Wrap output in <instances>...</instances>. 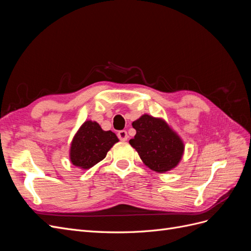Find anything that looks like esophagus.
<instances>
[{
    "label": "esophagus",
    "mask_w": 251,
    "mask_h": 251,
    "mask_svg": "<svg viewBox=\"0 0 251 251\" xmlns=\"http://www.w3.org/2000/svg\"><path fill=\"white\" fill-rule=\"evenodd\" d=\"M117 136H118V138H119L121 141H126V140L128 138L127 133H126V130H121V131H119V132L117 133Z\"/></svg>",
    "instance_id": "esophagus-1"
}]
</instances>
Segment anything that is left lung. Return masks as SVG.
I'll return each instance as SVG.
<instances>
[{"label": "left lung", "instance_id": "obj_1", "mask_svg": "<svg viewBox=\"0 0 251 251\" xmlns=\"http://www.w3.org/2000/svg\"><path fill=\"white\" fill-rule=\"evenodd\" d=\"M136 135L130 140L151 170L164 173L178 164L184 151L179 136L162 119L143 115L132 124Z\"/></svg>", "mask_w": 251, "mask_h": 251}]
</instances>
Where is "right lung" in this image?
Listing matches in <instances>:
<instances>
[{"mask_svg": "<svg viewBox=\"0 0 251 251\" xmlns=\"http://www.w3.org/2000/svg\"><path fill=\"white\" fill-rule=\"evenodd\" d=\"M118 141L111 131H103L97 123L86 121L74 136L71 150V162L81 169H90L101 161L107 153Z\"/></svg>", "mask_w": 251, "mask_h": 251, "instance_id": "1", "label": "right lung"}]
</instances>
